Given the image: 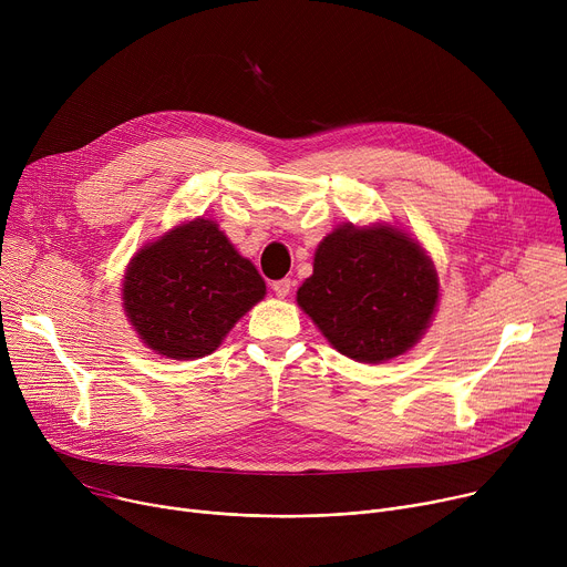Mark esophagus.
Returning a JSON list of instances; mask_svg holds the SVG:
<instances>
[{"mask_svg":"<svg viewBox=\"0 0 567 567\" xmlns=\"http://www.w3.org/2000/svg\"><path fill=\"white\" fill-rule=\"evenodd\" d=\"M291 280L289 278H282V280H276L274 285H271V289L276 291V296L278 298H285V296H289V291H291Z\"/></svg>","mask_w":567,"mask_h":567,"instance_id":"34e87169","label":"esophagus"}]
</instances>
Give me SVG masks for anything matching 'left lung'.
<instances>
[{
  "label": "left lung",
  "mask_w": 567,
  "mask_h": 567,
  "mask_svg": "<svg viewBox=\"0 0 567 567\" xmlns=\"http://www.w3.org/2000/svg\"><path fill=\"white\" fill-rule=\"evenodd\" d=\"M296 300L341 354L380 364L421 339L439 278L425 250L398 228L341 226L319 244L315 274Z\"/></svg>",
  "instance_id": "1"
}]
</instances>
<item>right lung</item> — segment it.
<instances>
[{
  "instance_id": "1",
  "label": "right lung",
  "mask_w": 567,
  "mask_h": 567,
  "mask_svg": "<svg viewBox=\"0 0 567 567\" xmlns=\"http://www.w3.org/2000/svg\"><path fill=\"white\" fill-rule=\"evenodd\" d=\"M265 291L262 276L217 224L196 219L133 257L124 278V307L151 350L196 359L217 350Z\"/></svg>"
}]
</instances>
